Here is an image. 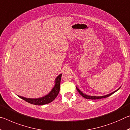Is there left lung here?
I'll list each match as a JSON object with an SVG mask.
<instances>
[{
    "label": "left lung",
    "instance_id": "left-lung-1",
    "mask_svg": "<svg viewBox=\"0 0 130 130\" xmlns=\"http://www.w3.org/2000/svg\"><path fill=\"white\" fill-rule=\"evenodd\" d=\"M76 89L77 90L78 93H80L81 96H82L83 98H84L85 99H91V100H96V99H103V98H107V97H108L109 96H111V94H112L113 93H115V92H116L117 91H118L119 89H120V88H119L118 89L116 90V91L113 92L112 93L108 94H107V95H105V96H88V95H87V94H85L84 93H83L82 92H81L80 89H79L77 87H76Z\"/></svg>",
    "mask_w": 130,
    "mask_h": 130
}]
</instances>
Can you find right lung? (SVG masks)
Wrapping results in <instances>:
<instances>
[{
	"mask_svg": "<svg viewBox=\"0 0 130 130\" xmlns=\"http://www.w3.org/2000/svg\"><path fill=\"white\" fill-rule=\"evenodd\" d=\"M61 76H62V74H60V75L58 76V77L56 78L54 87L53 88L52 90L50 91V93L49 94H47V95L42 97V98L38 99H29L23 98V97L20 96H18L20 98H21L22 99L26 101V102H28L30 103V104L34 105H41L51 103L52 101H53L55 99H56V98L59 93V92H60Z\"/></svg>",
	"mask_w": 130,
	"mask_h": 130,
	"instance_id": "right-lung-1",
	"label": "right lung"
}]
</instances>
